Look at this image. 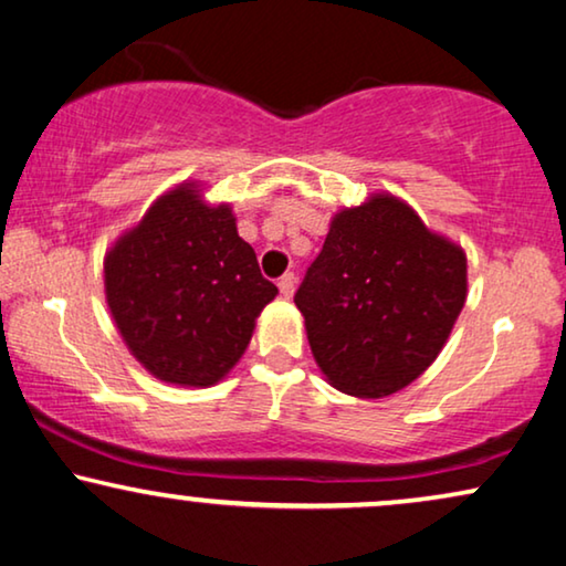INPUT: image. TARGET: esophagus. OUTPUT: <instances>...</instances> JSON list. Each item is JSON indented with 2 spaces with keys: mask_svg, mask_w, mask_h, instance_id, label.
Masks as SVG:
<instances>
[{
  "mask_svg": "<svg viewBox=\"0 0 566 566\" xmlns=\"http://www.w3.org/2000/svg\"><path fill=\"white\" fill-rule=\"evenodd\" d=\"M276 284H280V292L284 294V297H292V294H294V286H297V276H294L292 272H286V274L282 276V280L276 282Z\"/></svg>",
  "mask_w": 566,
  "mask_h": 566,
  "instance_id": "34e87169",
  "label": "esophagus"
}]
</instances>
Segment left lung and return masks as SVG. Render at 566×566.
<instances>
[{"mask_svg":"<svg viewBox=\"0 0 566 566\" xmlns=\"http://www.w3.org/2000/svg\"><path fill=\"white\" fill-rule=\"evenodd\" d=\"M467 300V253L410 205L371 195L331 220L294 305L340 392L377 400L436 361Z\"/></svg>","mask_w":566,"mask_h":566,"instance_id":"1","label":"left lung"}]
</instances>
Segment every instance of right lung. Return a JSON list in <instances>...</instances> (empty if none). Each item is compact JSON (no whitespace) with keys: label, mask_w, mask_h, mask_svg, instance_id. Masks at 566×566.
Segmentation results:
<instances>
[{"label":"right lung","mask_w":566,"mask_h":566,"mask_svg":"<svg viewBox=\"0 0 566 566\" xmlns=\"http://www.w3.org/2000/svg\"><path fill=\"white\" fill-rule=\"evenodd\" d=\"M117 331L156 379L210 387L241 359L276 297L230 205H207L185 181L158 197L105 256Z\"/></svg>","instance_id":"1"}]
</instances>
